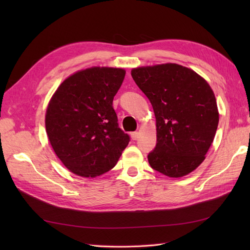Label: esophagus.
I'll use <instances>...</instances> for the list:
<instances>
[{
	"label": "esophagus",
	"mask_w": 250,
	"mask_h": 250,
	"mask_svg": "<svg viewBox=\"0 0 250 250\" xmlns=\"http://www.w3.org/2000/svg\"><path fill=\"white\" fill-rule=\"evenodd\" d=\"M130 135H131V139H132V140H133V141H136L137 139H139L140 133H139V132H132V133H131Z\"/></svg>",
	"instance_id": "34e87169"
}]
</instances>
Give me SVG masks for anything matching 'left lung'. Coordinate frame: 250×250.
<instances>
[{"label":"left lung","instance_id":"left-lung-1","mask_svg":"<svg viewBox=\"0 0 250 250\" xmlns=\"http://www.w3.org/2000/svg\"><path fill=\"white\" fill-rule=\"evenodd\" d=\"M131 75L156 117L157 145L148 162L166 176H186L204 161L214 141L219 111L213 89L176 63L135 67Z\"/></svg>","mask_w":250,"mask_h":250}]
</instances>
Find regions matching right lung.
<instances>
[{
  "label": "right lung",
  "instance_id": "1",
  "mask_svg": "<svg viewBox=\"0 0 250 250\" xmlns=\"http://www.w3.org/2000/svg\"><path fill=\"white\" fill-rule=\"evenodd\" d=\"M125 75L118 67L92 66L63 81L49 101L46 133L68 171L97 177L113 168L130 137L118 126L113 100Z\"/></svg>",
  "mask_w": 250,
  "mask_h": 250
}]
</instances>
